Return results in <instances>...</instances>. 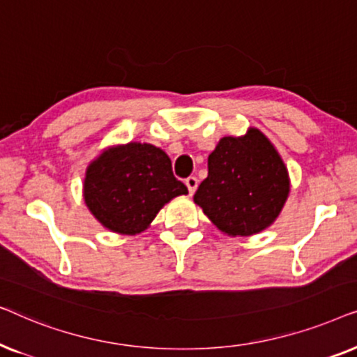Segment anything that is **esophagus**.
I'll use <instances>...</instances> for the list:
<instances>
[{
  "label": "esophagus",
  "instance_id": "obj_1",
  "mask_svg": "<svg viewBox=\"0 0 357 357\" xmlns=\"http://www.w3.org/2000/svg\"><path fill=\"white\" fill-rule=\"evenodd\" d=\"M185 185H187L190 195H193L195 190H197V187H198V178L195 177V175H190V177L185 180Z\"/></svg>",
  "mask_w": 357,
  "mask_h": 357
}]
</instances>
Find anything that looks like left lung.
<instances>
[{
	"mask_svg": "<svg viewBox=\"0 0 357 357\" xmlns=\"http://www.w3.org/2000/svg\"><path fill=\"white\" fill-rule=\"evenodd\" d=\"M289 193L287 169L258 130L226 136L208 158L195 203L229 236H252L278 218Z\"/></svg>",
	"mask_w": 357,
	"mask_h": 357,
	"instance_id": "obj_1",
	"label": "left lung"
}]
</instances>
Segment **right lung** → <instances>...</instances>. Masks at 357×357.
Wrapping results in <instances>:
<instances>
[{
    "mask_svg": "<svg viewBox=\"0 0 357 357\" xmlns=\"http://www.w3.org/2000/svg\"><path fill=\"white\" fill-rule=\"evenodd\" d=\"M187 193L169 155L146 143L105 151L84 178V202L97 221L128 236L143 232L165 203Z\"/></svg>",
    "mask_w": 357,
    "mask_h": 357,
    "instance_id": "right-lung-1",
    "label": "right lung"
}]
</instances>
